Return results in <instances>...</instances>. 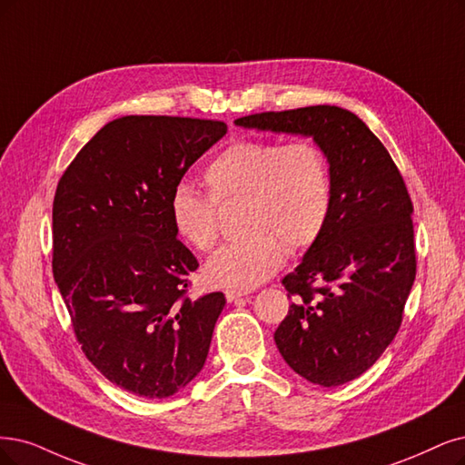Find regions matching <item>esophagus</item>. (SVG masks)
<instances>
[{"instance_id":"34e87169","label":"esophagus","mask_w":465,"mask_h":465,"mask_svg":"<svg viewBox=\"0 0 465 465\" xmlns=\"http://www.w3.org/2000/svg\"><path fill=\"white\" fill-rule=\"evenodd\" d=\"M223 295H226V301H228V302H235L237 299L247 297L245 291H235V289H226V291H223Z\"/></svg>"}]
</instances>
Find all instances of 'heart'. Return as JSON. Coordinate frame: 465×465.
I'll return each mask as SVG.
<instances>
[{"mask_svg": "<svg viewBox=\"0 0 465 465\" xmlns=\"http://www.w3.org/2000/svg\"><path fill=\"white\" fill-rule=\"evenodd\" d=\"M209 197L180 183L170 197V220L183 243L211 251L218 239L216 204L243 203L245 237L220 247L203 276L214 287L251 289L285 262L287 249L312 247L331 214L328 154L311 142L242 140L218 153L204 170Z\"/></svg>", "mask_w": 465, "mask_h": 465, "instance_id": "b5f03b06", "label": "heart"}]
</instances>
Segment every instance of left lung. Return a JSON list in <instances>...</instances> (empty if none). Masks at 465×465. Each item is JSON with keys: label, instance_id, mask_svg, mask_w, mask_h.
Instances as JSON below:
<instances>
[{"label": "left lung", "instance_id": "1", "mask_svg": "<svg viewBox=\"0 0 465 465\" xmlns=\"http://www.w3.org/2000/svg\"><path fill=\"white\" fill-rule=\"evenodd\" d=\"M235 126L312 137L328 154L331 214L318 242L283 278L297 299L273 341L306 381H352L397 335L416 280L414 206L401 172L362 120L335 105L249 114Z\"/></svg>", "mask_w": 465, "mask_h": 465}]
</instances>
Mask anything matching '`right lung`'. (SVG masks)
I'll return each mask as SVG.
<instances>
[{
    "label": "right lung",
    "instance_id": "obj_1",
    "mask_svg": "<svg viewBox=\"0 0 465 465\" xmlns=\"http://www.w3.org/2000/svg\"><path fill=\"white\" fill-rule=\"evenodd\" d=\"M218 120L123 116L64 170L54 199V278L90 362L120 389L166 399L203 370L226 299L185 297L199 262L170 197Z\"/></svg>",
    "mask_w": 465,
    "mask_h": 465
}]
</instances>
